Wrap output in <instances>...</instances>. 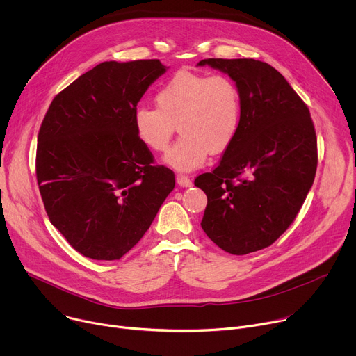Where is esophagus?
I'll list each match as a JSON object with an SVG mask.
<instances>
[{
  "instance_id": "1",
  "label": "esophagus",
  "mask_w": 356,
  "mask_h": 356,
  "mask_svg": "<svg viewBox=\"0 0 356 356\" xmlns=\"http://www.w3.org/2000/svg\"><path fill=\"white\" fill-rule=\"evenodd\" d=\"M176 181H177V184L181 186V187H190V186L193 184L191 179H190L188 176H183V175H177V176H176Z\"/></svg>"
}]
</instances>
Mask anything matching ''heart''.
Masks as SVG:
<instances>
[{"instance_id": "heart-1", "label": "heart", "mask_w": 356, "mask_h": 356, "mask_svg": "<svg viewBox=\"0 0 356 356\" xmlns=\"http://www.w3.org/2000/svg\"><path fill=\"white\" fill-rule=\"evenodd\" d=\"M155 110L139 107L134 113L138 140L150 152H165L175 125L180 139L165 162L177 170H193L207 161L210 150L221 154L241 127V95L236 84L222 74L177 72L165 81L155 97Z\"/></svg>"}]
</instances>
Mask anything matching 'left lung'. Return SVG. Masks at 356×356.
I'll use <instances>...</instances> for the list:
<instances>
[{
  "mask_svg": "<svg viewBox=\"0 0 356 356\" xmlns=\"http://www.w3.org/2000/svg\"><path fill=\"white\" fill-rule=\"evenodd\" d=\"M227 73L241 95V127L220 165L195 177L207 194L201 228L232 255L270 246L294 221L317 170L309 107L270 65L204 59Z\"/></svg>",
  "mask_w": 356,
  "mask_h": 356,
  "instance_id": "8db88e82",
  "label": "left lung"
}]
</instances>
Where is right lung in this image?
<instances>
[{
    "mask_svg": "<svg viewBox=\"0 0 356 356\" xmlns=\"http://www.w3.org/2000/svg\"><path fill=\"white\" fill-rule=\"evenodd\" d=\"M166 72L158 59L104 62L60 91L42 121L36 179L47 217L86 258L131 250L175 188L136 138L139 99Z\"/></svg>",
    "mask_w": 356,
    "mask_h": 356,
    "instance_id": "obj_1",
    "label": "right lung"
}]
</instances>
